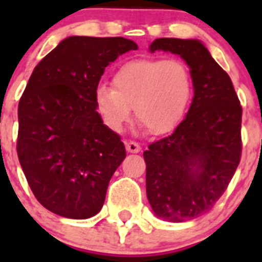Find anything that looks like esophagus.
<instances>
[{
	"label": "esophagus",
	"mask_w": 262,
	"mask_h": 262,
	"mask_svg": "<svg viewBox=\"0 0 262 262\" xmlns=\"http://www.w3.org/2000/svg\"><path fill=\"white\" fill-rule=\"evenodd\" d=\"M125 147H126V151L130 152V154H139L140 152V145L137 143H135V141H127V143H125Z\"/></svg>",
	"instance_id": "1"
}]
</instances>
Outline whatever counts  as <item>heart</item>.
I'll return each mask as SVG.
<instances>
[{
  "label": "heart",
  "mask_w": 262,
  "mask_h": 262,
  "mask_svg": "<svg viewBox=\"0 0 262 262\" xmlns=\"http://www.w3.org/2000/svg\"><path fill=\"white\" fill-rule=\"evenodd\" d=\"M190 96V72L182 61L141 58L115 72L113 88L99 85L95 103L111 130H121L135 107L136 119L151 135L162 136L178 126Z\"/></svg>",
  "instance_id": "heart-1"
}]
</instances>
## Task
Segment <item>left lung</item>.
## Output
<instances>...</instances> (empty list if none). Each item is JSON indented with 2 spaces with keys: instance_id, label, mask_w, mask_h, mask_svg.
<instances>
[{
  "instance_id": "left-lung-1",
  "label": "left lung",
  "mask_w": 262,
  "mask_h": 262,
  "mask_svg": "<svg viewBox=\"0 0 262 262\" xmlns=\"http://www.w3.org/2000/svg\"><path fill=\"white\" fill-rule=\"evenodd\" d=\"M149 51L179 55L194 96L174 133L144 152L147 197L159 219L181 223L212 209L241 160L242 107L230 76L199 39H155Z\"/></svg>"
}]
</instances>
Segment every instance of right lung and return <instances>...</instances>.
Masks as SVG:
<instances>
[{
    "mask_svg": "<svg viewBox=\"0 0 262 262\" xmlns=\"http://www.w3.org/2000/svg\"><path fill=\"white\" fill-rule=\"evenodd\" d=\"M130 50H137L130 39L69 36L28 80L18 103L17 156L36 200L55 215H96L126 156L96 110L95 91L104 69Z\"/></svg>",
    "mask_w": 262,
    "mask_h": 262,
    "instance_id": "add662e5",
    "label": "right lung"
}]
</instances>
